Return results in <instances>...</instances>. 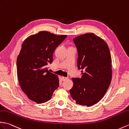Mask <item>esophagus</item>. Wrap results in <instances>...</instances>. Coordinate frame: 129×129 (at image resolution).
<instances>
[{
	"instance_id": "1",
	"label": "esophagus",
	"mask_w": 129,
	"mask_h": 129,
	"mask_svg": "<svg viewBox=\"0 0 129 129\" xmlns=\"http://www.w3.org/2000/svg\"><path fill=\"white\" fill-rule=\"evenodd\" d=\"M68 79V77H62V80L63 81H66Z\"/></svg>"
}]
</instances>
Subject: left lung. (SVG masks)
<instances>
[{"label": "left lung", "instance_id": "obj_1", "mask_svg": "<svg viewBox=\"0 0 129 129\" xmlns=\"http://www.w3.org/2000/svg\"><path fill=\"white\" fill-rule=\"evenodd\" d=\"M73 41L78 52L77 67L84 73L81 71L80 78H72L70 93L76 104L90 107L103 97L111 82V55L106 42L92 33Z\"/></svg>", "mask_w": 129, "mask_h": 129}]
</instances>
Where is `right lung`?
<instances>
[{"label":"right lung","instance_id":"right-lung-1","mask_svg":"<svg viewBox=\"0 0 129 129\" xmlns=\"http://www.w3.org/2000/svg\"><path fill=\"white\" fill-rule=\"evenodd\" d=\"M67 35L40 31L23 41L17 58V73L21 88L29 100L46 102L59 86L58 76L48 70L56 48Z\"/></svg>","mask_w":129,"mask_h":129}]
</instances>
